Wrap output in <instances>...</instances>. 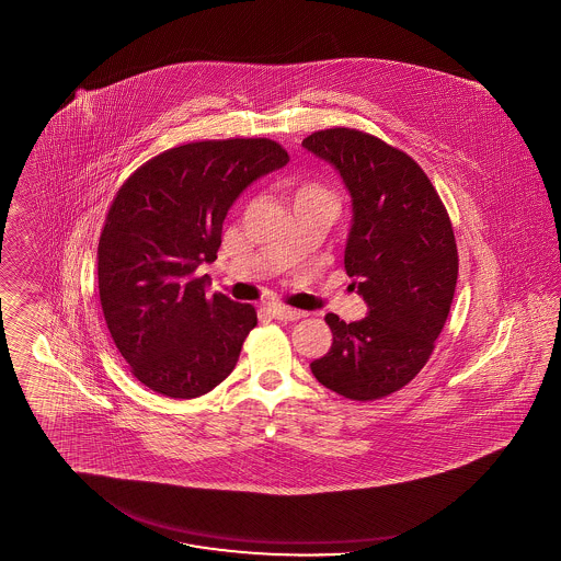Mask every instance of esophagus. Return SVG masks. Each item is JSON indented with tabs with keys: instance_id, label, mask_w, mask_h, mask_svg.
Segmentation results:
<instances>
[{
	"instance_id": "obj_1",
	"label": "esophagus",
	"mask_w": 561,
	"mask_h": 561,
	"mask_svg": "<svg viewBox=\"0 0 561 561\" xmlns=\"http://www.w3.org/2000/svg\"><path fill=\"white\" fill-rule=\"evenodd\" d=\"M267 311H270L271 317H275L279 321H296V319L305 317L302 311H296V309H290V307H282V305H270Z\"/></svg>"
}]
</instances>
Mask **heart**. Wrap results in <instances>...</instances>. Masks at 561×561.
<instances>
[{"label": "heart", "mask_w": 561, "mask_h": 561, "mask_svg": "<svg viewBox=\"0 0 561 561\" xmlns=\"http://www.w3.org/2000/svg\"><path fill=\"white\" fill-rule=\"evenodd\" d=\"M300 192H323V190H319V187H314V185H307V187H302Z\"/></svg>", "instance_id": "heart-1"}]
</instances>
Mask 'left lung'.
<instances>
[{
    "mask_svg": "<svg viewBox=\"0 0 561 561\" xmlns=\"http://www.w3.org/2000/svg\"><path fill=\"white\" fill-rule=\"evenodd\" d=\"M302 146L351 194L344 270L367 305L353 323L325 314L334 342L311 371L344 399L376 401L420 374L445 328L459 271L453 227L422 167L378 137L336 127Z\"/></svg>",
    "mask_w": 561,
    "mask_h": 561,
    "instance_id": "left-lung-1",
    "label": "left lung"
}]
</instances>
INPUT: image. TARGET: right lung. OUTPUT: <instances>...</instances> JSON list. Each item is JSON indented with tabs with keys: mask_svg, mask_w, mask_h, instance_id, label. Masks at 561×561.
Masks as SVG:
<instances>
[{
	"mask_svg": "<svg viewBox=\"0 0 561 561\" xmlns=\"http://www.w3.org/2000/svg\"><path fill=\"white\" fill-rule=\"evenodd\" d=\"M288 160L265 137L194 141L148 160L118 190L98 247L100 302L118 353L150 390L196 399L233 371L256 311L206 298L196 270L217 259L231 204Z\"/></svg>",
	"mask_w": 561,
	"mask_h": 561,
	"instance_id": "add662e5",
	"label": "right lung"
}]
</instances>
